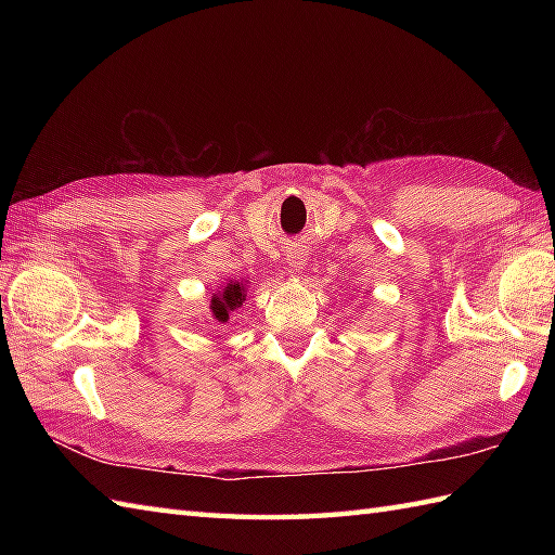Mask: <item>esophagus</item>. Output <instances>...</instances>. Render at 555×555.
I'll return each instance as SVG.
<instances>
[{
	"label": "esophagus",
	"mask_w": 555,
	"mask_h": 555,
	"mask_svg": "<svg viewBox=\"0 0 555 555\" xmlns=\"http://www.w3.org/2000/svg\"><path fill=\"white\" fill-rule=\"evenodd\" d=\"M305 259H308V257H305L300 247H293V250L288 253V264H291L293 271H300L305 267Z\"/></svg>",
	"instance_id": "esophagus-1"
}]
</instances>
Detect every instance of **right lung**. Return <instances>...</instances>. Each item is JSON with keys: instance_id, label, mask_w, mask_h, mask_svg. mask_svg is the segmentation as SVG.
<instances>
[{"instance_id": "right-lung-1", "label": "right lung", "mask_w": 555, "mask_h": 555, "mask_svg": "<svg viewBox=\"0 0 555 555\" xmlns=\"http://www.w3.org/2000/svg\"><path fill=\"white\" fill-rule=\"evenodd\" d=\"M243 300H245L243 284H227L221 293H215V296H211V314H215V320L227 322L229 314L235 308H241Z\"/></svg>"}]
</instances>
